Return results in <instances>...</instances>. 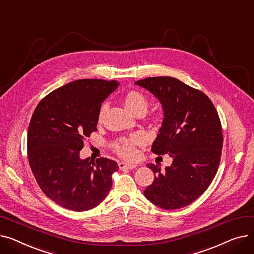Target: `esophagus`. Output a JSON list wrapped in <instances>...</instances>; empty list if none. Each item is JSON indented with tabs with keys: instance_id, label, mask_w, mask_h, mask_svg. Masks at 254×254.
<instances>
[{
	"instance_id": "obj_1",
	"label": "esophagus",
	"mask_w": 254,
	"mask_h": 254,
	"mask_svg": "<svg viewBox=\"0 0 254 254\" xmlns=\"http://www.w3.org/2000/svg\"><path fill=\"white\" fill-rule=\"evenodd\" d=\"M118 167H119V169H135V168H137L138 167V165H136V164H127V163H119L118 164Z\"/></svg>"
}]
</instances>
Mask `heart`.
Segmentation results:
<instances>
[{"mask_svg":"<svg viewBox=\"0 0 254 254\" xmlns=\"http://www.w3.org/2000/svg\"><path fill=\"white\" fill-rule=\"evenodd\" d=\"M124 105L126 109L130 112L131 114H137L139 112L146 113L148 108V101L145 98L143 93L139 90H129L124 96ZM107 107L106 105H103L99 111V123H101L105 112H106ZM143 144V139L140 136H134L130 139L123 140L118 145H116V151L117 153L127 159H134L138 155L137 146H141Z\"/></svg>","mask_w":254,"mask_h":254,"instance_id":"b5f03b06","label":"heart"}]
</instances>
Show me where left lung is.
<instances>
[{
	"label": "left lung",
	"instance_id": "1",
	"mask_svg": "<svg viewBox=\"0 0 254 254\" xmlns=\"http://www.w3.org/2000/svg\"><path fill=\"white\" fill-rule=\"evenodd\" d=\"M135 83L162 104L164 118L151 151L173 158L163 172L147 164L155 176L144 195L162 209L183 208L201 196L216 175L223 142L218 113L204 92L176 78L149 77Z\"/></svg>",
	"mask_w": 254,
	"mask_h": 254
}]
</instances>
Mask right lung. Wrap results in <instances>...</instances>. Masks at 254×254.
<instances>
[{
    "label": "right lung",
    "mask_w": 254,
    "mask_h": 254,
    "mask_svg": "<svg viewBox=\"0 0 254 254\" xmlns=\"http://www.w3.org/2000/svg\"><path fill=\"white\" fill-rule=\"evenodd\" d=\"M118 81L82 79L51 91L38 104L28 131V155L42 191L58 205L87 211L101 204L118 166L109 158L82 159L84 138L97 130L104 100Z\"/></svg>",
    "instance_id": "right-lung-1"
}]
</instances>
